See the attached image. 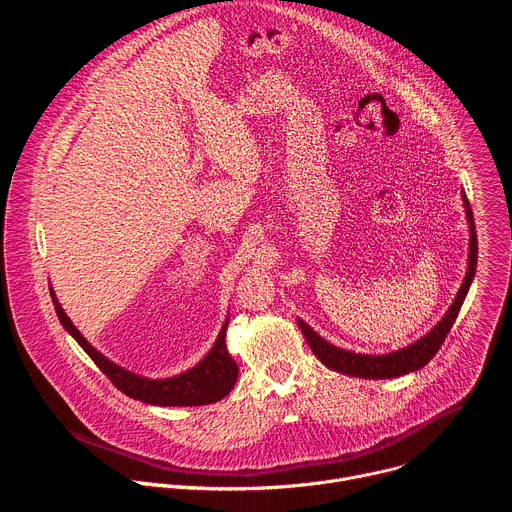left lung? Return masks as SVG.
Listing matches in <instances>:
<instances>
[{
  "mask_svg": "<svg viewBox=\"0 0 512 512\" xmlns=\"http://www.w3.org/2000/svg\"><path fill=\"white\" fill-rule=\"evenodd\" d=\"M464 198V208H466V218H468V227H470V249H468V271L466 277L458 289V294L452 302V306L448 308V312L444 314V318L437 322L425 336H421L419 340H415L413 344L393 350L389 354H356L344 348H338L334 344H330L328 340H324L320 334H316L304 320L298 318V324L312 348V352L316 354V358L320 362H324L328 369L350 375V377H358V379H393V377H401L413 371L423 369L425 364L435 356V352L440 350V346L444 344L450 328L454 326L458 312L466 300L468 289L472 285L474 273H476V261H478V239H476V227H474V216H472V208L470 202L466 198V194H462Z\"/></svg>",
  "mask_w": 512,
  "mask_h": 512,
  "instance_id": "8db88e82",
  "label": "left lung"
}]
</instances>
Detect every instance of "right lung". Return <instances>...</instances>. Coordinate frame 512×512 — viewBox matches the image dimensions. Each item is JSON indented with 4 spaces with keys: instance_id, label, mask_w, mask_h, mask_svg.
<instances>
[{
    "instance_id": "obj_1",
    "label": "right lung",
    "mask_w": 512,
    "mask_h": 512,
    "mask_svg": "<svg viewBox=\"0 0 512 512\" xmlns=\"http://www.w3.org/2000/svg\"><path fill=\"white\" fill-rule=\"evenodd\" d=\"M52 304L56 310V316L62 324V328L75 338L81 348L93 358L97 367L109 377V381L127 397L137 399L141 403L160 405V407H194V405H208L221 401L231 393V389L237 383L239 367L231 358L227 350V328L229 318L225 320L221 332L216 336L214 346L208 350V354L196 364V367L168 379H148L137 373H131L113 360H109L105 354H101L95 346L89 344V340L79 332V328L72 324V320L66 316L62 306L56 300L54 289L50 287Z\"/></svg>"
}]
</instances>
